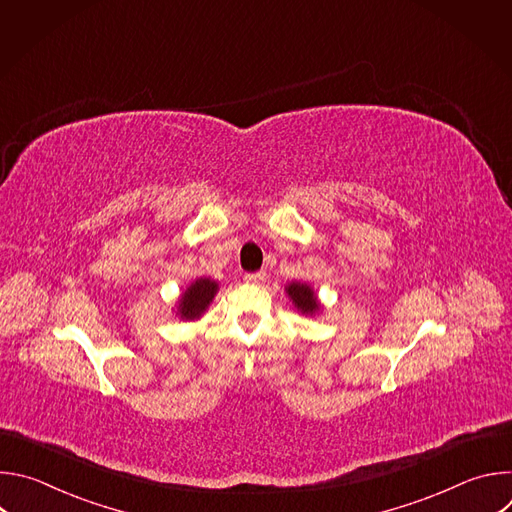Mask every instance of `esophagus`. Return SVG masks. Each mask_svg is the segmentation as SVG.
I'll list each match as a JSON object with an SVG mask.
<instances>
[{"label":"esophagus","mask_w":512,"mask_h":512,"mask_svg":"<svg viewBox=\"0 0 512 512\" xmlns=\"http://www.w3.org/2000/svg\"><path fill=\"white\" fill-rule=\"evenodd\" d=\"M247 283H263L265 281V271H255V273H245Z\"/></svg>","instance_id":"esophagus-1"}]
</instances>
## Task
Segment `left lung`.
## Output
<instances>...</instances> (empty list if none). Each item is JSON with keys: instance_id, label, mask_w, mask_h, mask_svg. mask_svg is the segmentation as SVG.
I'll use <instances>...</instances> for the list:
<instances>
[{"instance_id": "8db88e82", "label": "left lung", "mask_w": 512, "mask_h": 512, "mask_svg": "<svg viewBox=\"0 0 512 512\" xmlns=\"http://www.w3.org/2000/svg\"><path fill=\"white\" fill-rule=\"evenodd\" d=\"M287 294L291 296V300H294L296 308L302 310L304 314H312V312L318 310V302H316L314 291L306 283H291L287 287Z\"/></svg>"}]
</instances>
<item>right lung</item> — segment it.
I'll return each mask as SVG.
<instances>
[{"label": "right lung", "mask_w": 512, "mask_h": 512, "mask_svg": "<svg viewBox=\"0 0 512 512\" xmlns=\"http://www.w3.org/2000/svg\"><path fill=\"white\" fill-rule=\"evenodd\" d=\"M216 294V283L210 281V279H198L194 281L182 296V302H180V314L188 320H194L198 318L206 306L212 302Z\"/></svg>", "instance_id": "1"}]
</instances>
